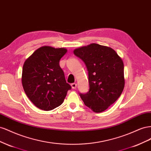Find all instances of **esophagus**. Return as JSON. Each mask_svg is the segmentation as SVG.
Wrapping results in <instances>:
<instances>
[{
	"label": "esophagus",
	"mask_w": 151,
	"mask_h": 151,
	"mask_svg": "<svg viewBox=\"0 0 151 151\" xmlns=\"http://www.w3.org/2000/svg\"><path fill=\"white\" fill-rule=\"evenodd\" d=\"M71 87H72V88L73 89H75L76 88V86H77V85H76V83H71Z\"/></svg>",
	"instance_id": "1"
}]
</instances>
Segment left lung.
<instances>
[{
    "label": "left lung",
    "instance_id": "1",
    "mask_svg": "<svg viewBox=\"0 0 151 151\" xmlns=\"http://www.w3.org/2000/svg\"><path fill=\"white\" fill-rule=\"evenodd\" d=\"M85 63L88 73L89 90L80 93L85 106L101 113L121 96L124 87V64L111 47L91 44L73 51Z\"/></svg>",
    "mask_w": 151,
    "mask_h": 151
}]
</instances>
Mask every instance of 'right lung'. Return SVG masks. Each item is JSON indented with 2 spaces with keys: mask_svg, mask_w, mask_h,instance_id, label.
Here are the masks:
<instances>
[{
  "mask_svg": "<svg viewBox=\"0 0 151 151\" xmlns=\"http://www.w3.org/2000/svg\"><path fill=\"white\" fill-rule=\"evenodd\" d=\"M67 52L64 48L44 46L26 60L22 85L25 93L38 108L50 111L62 104L71 88L66 83L59 61Z\"/></svg>",
  "mask_w": 151,
  "mask_h": 151,
  "instance_id": "1",
  "label": "right lung"
}]
</instances>
